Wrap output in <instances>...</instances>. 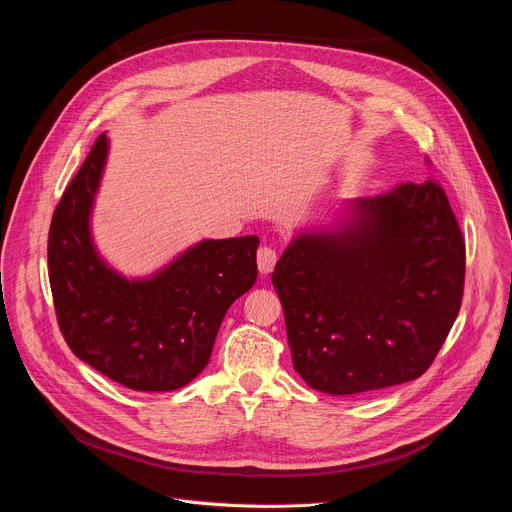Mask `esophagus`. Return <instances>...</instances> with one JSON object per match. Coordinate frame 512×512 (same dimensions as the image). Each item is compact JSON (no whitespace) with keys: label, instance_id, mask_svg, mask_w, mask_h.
<instances>
[{"label":"esophagus","instance_id":"1","mask_svg":"<svg viewBox=\"0 0 512 512\" xmlns=\"http://www.w3.org/2000/svg\"><path fill=\"white\" fill-rule=\"evenodd\" d=\"M275 263H277V251H275V249H271V247H261V249L257 251V267H259L261 275L271 273L273 267H275Z\"/></svg>","mask_w":512,"mask_h":512}]
</instances>
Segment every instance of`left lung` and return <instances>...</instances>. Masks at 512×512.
<instances>
[{
	"label": "left lung",
	"mask_w": 512,
	"mask_h": 512,
	"mask_svg": "<svg viewBox=\"0 0 512 512\" xmlns=\"http://www.w3.org/2000/svg\"><path fill=\"white\" fill-rule=\"evenodd\" d=\"M466 245L444 188L427 180L346 204L296 235L271 275L291 360L328 395L421 377L462 306Z\"/></svg>",
	"instance_id": "left-lung-1"
}]
</instances>
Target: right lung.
<instances>
[{
    "mask_svg": "<svg viewBox=\"0 0 512 512\" xmlns=\"http://www.w3.org/2000/svg\"><path fill=\"white\" fill-rule=\"evenodd\" d=\"M107 154L101 133L52 216L48 275L58 326L72 352L119 385L176 391L202 373L227 310L253 287L259 239H206L154 275H121L91 235Z\"/></svg>",
    "mask_w": 512,
    "mask_h": 512,
    "instance_id": "1",
    "label": "right lung"
}]
</instances>
